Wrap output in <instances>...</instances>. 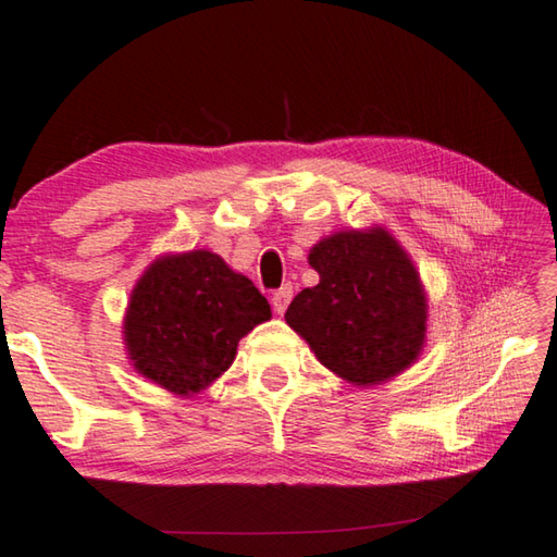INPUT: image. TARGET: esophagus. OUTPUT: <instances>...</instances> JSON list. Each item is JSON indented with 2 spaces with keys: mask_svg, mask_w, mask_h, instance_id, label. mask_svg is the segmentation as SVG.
<instances>
[{
  "mask_svg": "<svg viewBox=\"0 0 557 557\" xmlns=\"http://www.w3.org/2000/svg\"><path fill=\"white\" fill-rule=\"evenodd\" d=\"M292 295H295V287L292 285H282L275 295H272V309H275V314H285V309L292 301Z\"/></svg>",
  "mask_w": 557,
  "mask_h": 557,
  "instance_id": "obj_1",
  "label": "esophagus"
}]
</instances>
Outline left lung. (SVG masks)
<instances>
[{
	"instance_id": "obj_1",
	"label": "left lung",
	"mask_w": 557,
	"mask_h": 557,
	"mask_svg": "<svg viewBox=\"0 0 557 557\" xmlns=\"http://www.w3.org/2000/svg\"><path fill=\"white\" fill-rule=\"evenodd\" d=\"M307 260L319 285L292 299L285 322L319 363L346 383L381 385L418 361L428 342V292L383 225L326 235Z\"/></svg>"
}]
</instances>
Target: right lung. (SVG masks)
I'll return each mask as SVG.
<instances>
[{
    "label": "right lung",
    "instance_id": "obj_1",
    "mask_svg": "<svg viewBox=\"0 0 557 557\" xmlns=\"http://www.w3.org/2000/svg\"><path fill=\"white\" fill-rule=\"evenodd\" d=\"M270 317L268 299L221 256L166 252L132 287L122 338L132 369L191 398L231 369L240 338Z\"/></svg>",
    "mask_w": 557,
    "mask_h": 557
}]
</instances>
